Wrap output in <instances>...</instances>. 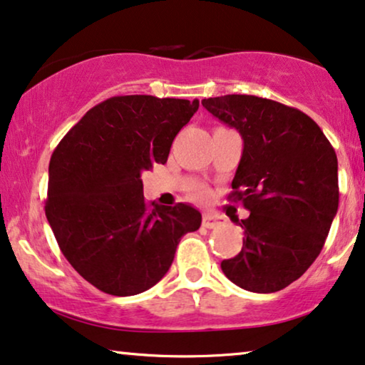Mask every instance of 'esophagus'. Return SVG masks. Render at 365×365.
Returning <instances> with one entry per match:
<instances>
[{
	"mask_svg": "<svg viewBox=\"0 0 365 365\" xmlns=\"http://www.w3.org/2000/svg\"><path fill=\"white\" fill-rule=\"evenodd\" d=\"M223 223V218L218 213H205L202 218V225L205 228H213Z\"/></svg>",
	"mask_w": 365,
	"mask_h": 365,
	"instance_id": "34e87169",
	"label": "esophagus"
}]
</instances>
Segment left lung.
<instances>
[{
	"label": "left lung",
	"instance_id": "left-lung-1",
	"mask_svg": "<svg viewBox=\"0 0 365 365\" xmlns=\"http://www.w3.org/2000/svg\"><path fill=\"white\" fill-rule=\"evenodd\" d=\"M213 116L244 138L232 180V202L250 215L235 218L244 247L222 262L239 287L279 292L314 264L339 207L337 155L319 125L292 106L254 95L202 100Z\"/></svg>",
	"mask_w": 365,
	"mask_h": 365
}]
</instances>
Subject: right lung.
<instances>
[{
  "label": "right lung",
  "instance_id": "obj_1",
  "mask_svg": "<svg viewBox=\"0 0 365 365\" xmlns=\"http://www.w3.org/2000/svg\"><path fill=\"white\" fill-rule=\"evenodd\" d=\"M198 100L111 96L86 111L50 160L45 213L61 254L101 292L126 297L153 287L180 239L198 230L185 203L150 207L142 173L167 163Z\"/></svg>",
  "mask_w": 365,
  "mask_h": 365
}]
</instances>
